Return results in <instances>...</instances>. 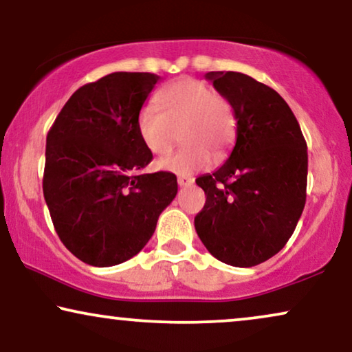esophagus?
Returning a JSON list of instances; mask_svg holds the SVG:
<instances>
[{"instance_id": "34e87169", "label": "esophagus", "mask_w": 352, "mask_h": 352, "mask_svg": "<svg viewBox=\"0 0 352 352\" xmlns=\"http://www.w3.org/2000/svg\"><path fill=\"white\" fill-rule=\"evenodd\" d=\"M177 184H179L181 187H189V186L194 184V177L179 176V177H177Z\"/></svg>"}]
</instances>
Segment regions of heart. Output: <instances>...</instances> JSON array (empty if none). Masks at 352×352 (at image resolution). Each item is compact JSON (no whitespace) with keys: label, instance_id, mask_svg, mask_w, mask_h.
<instances>
[{"label":"heart","instance_id":"heart-1","mask_svg":"<svg viewBox=\"0 0 352 352\" xmlns=\"http://www.w3.org/2000/svg\"><path fill=\"white\" fill-rule=\"evenodd\" d=\"M158 107L147 105L136 118L138 134L153 155H168L182 139L176 155L158 162L163 171L190 176L213 165V153L226 157L237 136V115L224 96L197 78H181L157 96Z\"/></svg>","mask_w":352,"mask_h":352}]
</instances>
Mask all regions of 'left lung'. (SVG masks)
<instances>
[{
    "instance_id": "1",
    "label": "left lung",
    "mask_w": 352,
    "mask_h": 352,
    "mask_svg": "<svg viewBox=\"0 0 352 352\" xmlns=\"http://www.w3.org/2000/svg\"><path fill=\"white\" fill-rule=\"evenodd\" d=\"M206 80L237 115L230 155L213 175L197 177L205 190L195 230L216 259L252 267L277 254L306 204L307 146L282 96L239 72H210Z\"/></svg>"
}]
</instances>
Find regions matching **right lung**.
Returning <instances> with one entry per match:
<instances>
[{
	"mask_svg": "<svg viewBox=\"0 0 352 352\" xmlns=\"http://www.w3.org/2000/svg\"><path fill=\"white\" fill-rule=\"evenodd\" d=\"M158 80L115 72L81 86L47 133L46 205L60 242L89 266H115L141 252L177 194L173 173H139L152 153L136 118Z\"/></svg>",
	"mask_w": 352,
	"mask_h": 352,
	"instance_id": "right-lung-1",
	"label": "right lung"
}]
</instances>
